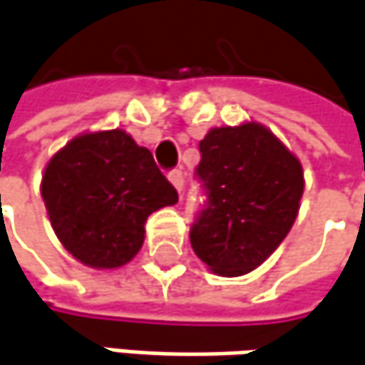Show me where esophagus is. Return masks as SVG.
I'll return each instance as SVG.
<instances>
[{"instance_id": "obj_1", "label": "esophagus", "mask_w": 365, "mask_h": 365, "mask_svg": "<svg viewBox=\"0 0 365 365\" xmlns=\"http://www.w3.org/2000/svg\"><path fill=\"white\" fill-rule=\"evenodd\" d=\"M168 180H170V185L178 192L185 189V174L180 173V170H173V173L168 174Z\"/></svg>"}]
</instances>
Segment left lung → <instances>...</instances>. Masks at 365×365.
<instances>
[{
	"mask_svg": "<svg viewBox=\"0 0 365 365\" xmlns=\"http://www.w3.org/2000/svg\"><path fill=\"white\" fill-rule=\"evenodd\" d=\"M199 150L207 207L192 224L191 246L210 271L240 277L261 267L294 226L304 195L302 162L257 120L213 127Z\"/></svg>",
	"mask_w": 365,
	"mask_h": 365,
	"instance_id": "8db88e82",
	"label": "left lung"
}]
</instances>
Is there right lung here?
Wrapping results in <instances>:
<instances>
[{
    "mask_svg": "<svg viewBox=\"0 0 365 365\" xmlns=\"http://www.w3.org/2000/svg\"><path fill=\"white\" fill-rule=\"evenodd\" d=\"M41 197L65 250L98 271L129 263L143 246L145 220L178 201L152 152L123 129L67 141L46 162Z\"/></svg>",
    "mask_w": 365,
    "mask_h": 365,
    "instance_id": "obj_1",
    "label": "right lung"
}]
</instances>
